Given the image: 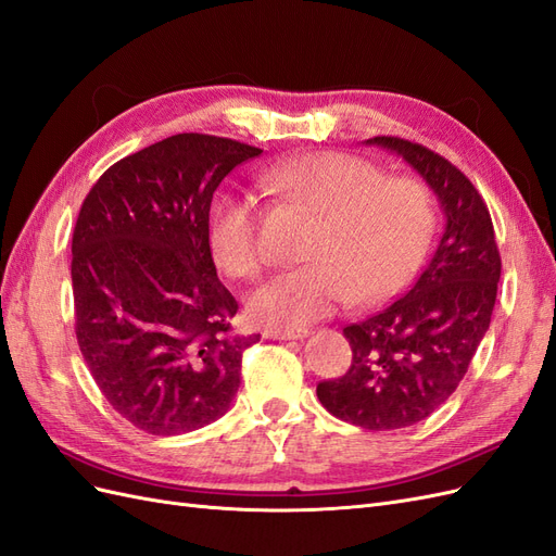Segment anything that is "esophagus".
<instances>
[{"label":"esophagus","instance_id":"1","mask_svg":"<svg viewBox=\"0 0 556 556\" xmlns=\"http://www.w3.org/2000/svg\"><path fill=\"white\" fill-rule=\"evenodd\" d=\"M262 333H264V339H271V341H294V339H304V336H308V329H304V327H299V329L266 327Z\"/></svg>","mask_w":556,"mask_h":556}]
</instances>
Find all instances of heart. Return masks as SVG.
Listing matches in <instances>:
<instances>
[{
	"mask_svg": "<svg viewBox=\"0 0 556 556\" xmlns=\"http://www.w3.org/2000/svg\"><path fill=\"white\" fill-rule=\"evenodd\" d=\"M264 190L317 215L304 257L250 294L248 311L264 325L299 329L345 301L374 304L396 294L422 262L433 206L422 182L382 176L376 164L348 153L285 157L257 174ZM208 248L220 271L250 280L260 274L255 201L229 190L208 213Z\"/></svg>",
	"mask_w": 556,
	"mask_h": 556,
	"instance_id": "1",
	"label": "heart"
}]
</instances>
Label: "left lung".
Wrapping results in <instances>:
<instances>
[{
    "label": "left lung",
    "mask_w": 556,
    "mask_h": 556,
    "mask_svg": "<svg viewBox=\"0 0 556 556\" xmlns=\"http://www.w3.org/2000/svg\"><path fill=\"white\" fill-rule=\"evenodd\" d=\"M366 143L406 160L445 215L443 237L413 288L343 329L352 364L317 384L319 403L343 422L392 431L422 422L457 390L492 323L501 255L490 211L457 166L399 137Z\"/></svg>",
    "instance_id": "8db88e82"
}]
</instances>
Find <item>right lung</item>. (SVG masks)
Segmentation results:
<instances>
[{
    "mask_svg": "<svg viewBox=\"0 0 556 556\" xmlns=\"http://www.w3.org/2000/svg\"><path fill=\"white\" fill-rule=\"evenodd\" d=\"M262 153L176 134L115 162L83 201L72 239L76 339L113 410L176 435L229 410L243 350L239 304L217 278L208 211L223 178Z\"/></svg>",
    "mask_w": 556,
    "mask_h": 556,
    "instance_id": "add662e5",
    "label": "right lung"
}]
</instances>
